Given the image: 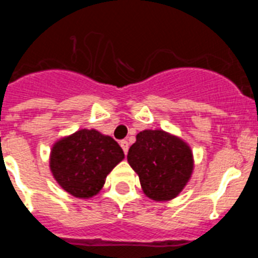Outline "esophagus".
Segmentation results:
<instances>
[{"label":"esophagus","mask_w":258,"mask_h":258,"mask_svg":"<svg viewBox=\"0 0 258 258\" xmlns=\"http://www.w3.org/2000/svg\"><path fill=\"white\" fill-rule=\"evenodd\" d=\"M120 146H121V149L124 150L125 155H126L127 154V150H129V143H127V141H125V140L120 141Z\"/></svg>","instance_id":"34e87169"}]
</instances>
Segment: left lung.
Here are the masks:
<instances>
[{
	"label": "left lung",
	"mask_w": 258,
	"mask_h": 258,
	"mask_svg": "<svg viewBox=\"0 0 258 258\" xmlns=\"http://www.w3.org/2000/svg\"><path fill=\"white\" fill-rule=\"evenodd\" d=\"M127 163L140 177L146 197L155 202L172 200L190 181L194 156L179 137L161 129L140 132L127 152Z\"/></svg>",
	"instance_id": "left-lung-1"
}]
</instances>
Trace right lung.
I'll return each instance as SVG.
<instances>
[{
    "mask_svg": "<svg viewBox=\"0 0 258 258\" xmlns=\"http://www.w3.org/2000/svg\"><path fill=\"white\" fill-rule=\"evenodd\" d=\"M122 159L124 151L112 137L95 129H80L52 145L49 163L63 190L89 199L102 190L107 175Z\"/></svg>",
    "mask_w": 258,
    "mask_h": 258,
    "instance_id": "1",
    "label": "right lung"
}]
</instances>
